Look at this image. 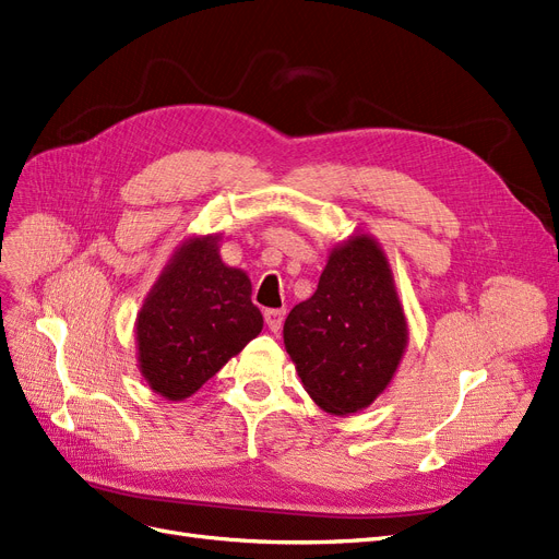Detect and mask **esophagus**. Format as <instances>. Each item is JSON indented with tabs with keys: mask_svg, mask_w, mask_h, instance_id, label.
<instances>
[{
	"mask_svg": "<svg viewBox=\"0 0 559 559\" xmlns=\"http://www.w3.org/2000/svg\"><path fill=\"white\" fill-rule=\"evenodd\" d=\"M283 320H285L283 308H266V311H264V322L274 334L283 326Z\"/></svg>",
	"mask_w": 559,
	"mask_h": 559,
	"instance_id": "1",
	"label": "esophagus"
}]
</instances>
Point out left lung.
<instances>
[{
	"label": "left lung",
	"instance_id": "8db88e82",
	"mask_svg": "<svg viewBox=\"0 0 559 559\" xmlns=\"http://www.w3.org/2000/svg\"><path fill=\"white\" fill-rule=\"evenodd\" d=\"M287 355L311 399L353 415L382 394L407 343V326L380 246L359 235L334 248L311 299L283 326Z\"/></svg>",
	"mask_w": 559,
	"mask_h": 559
}]
</instances>
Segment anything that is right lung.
Wrapping results in <instances>:
<instances>
[{
    "label": "right lung",
    "instance_id": "add662e5",
    "mask_svg": "<svg viewBox=\"0 0 559 559\" xmlns=\"http://www.w3.org/2000/svg\"><path fill=\"white\" fill-rule=\"evenodd\" d=\"M260 332L251 281L221 262L214 237L193 239L165 266L138 316L142 376L165 399H189Z\"/></svg>",
    "mask_w": 559,
    "mask_h": 559
}]
</instances>
